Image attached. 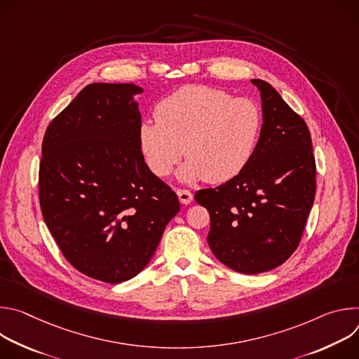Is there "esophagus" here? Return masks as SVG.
<instances>
[{"instance_id": "1", "label": "esophagus", "mask_w": 359, "mask_h": 359, "mask_svg": "<svg viewBox=\"0 0 359 359\" xmlns=\"http://www.w3.org/2000/svg\"><path fill=\"white\" fill-rule=\"evenodd\" d=\"M176 193H177V197H179V200H180V203H182V204H189V203H191V200H193V194H191L189 190L179 189Z\"/></svg>"}]
</instances>
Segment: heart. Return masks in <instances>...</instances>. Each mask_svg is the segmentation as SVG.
Wrapping results in <instances>:
<instances>
[{"mask_svg": "<svg viewBox=\"0 0 359 359\" xmlns=\"http://www.w3.org/2000/svg\"><path fill=\"white\" fill-rule=\"evenodd\" d=\"M155 115L156 121L139 128L144 161L156 176L166 177L184 151L183 182L220 184L234 179L252 161L263 130L257 102L212 86L177 89L159 102Z\"/></svg>", "mask_w": 359, "mask_h": 359, "instance_id": "obj_1", "label": "heart"}]
</instances>
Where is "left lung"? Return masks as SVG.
Instances as JSON below:
<instances>
[{"label": "left lung", "mask_w": 359, "mask_h": 359, "mask_svg": "<svg viewBox=\"0 0 359 359\" xmlns=\"http://www.w3.org/2000/svg\"><path fill=\"white\" fill-rule=\"evenodd\" d=\"M259 88L263 130L248 166L194 198L210 215L209 247L216 259L243 274L281 266L299 244L316 197L311 135L281 95L266 81Z\"/></svg>", "instance_id": "obj_1"}]
</instances>
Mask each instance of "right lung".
Listing matches in <instances>:
<instances>
[{
	"instance_id": "1",
	"label": "right lung",
	"mask_w": 359,
	"mask_h": 359,
	"mask_svg": "<svg viewBox=\"0 0 359 359\" xmlns=\"http://www.w3.org/2000/svg\"><path fill=\"white\" fill-rule=\"evenodd\" d=\"M135 83H90L49 123L39 203L64 257L111 284L137 276L180 210L175 191L144 163Z\"/></svg>"
}]
</instances>
